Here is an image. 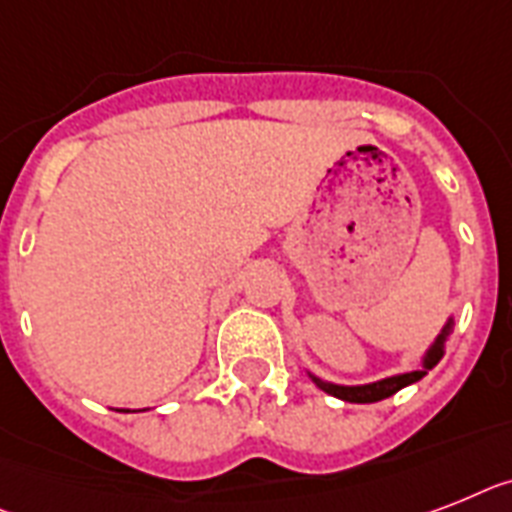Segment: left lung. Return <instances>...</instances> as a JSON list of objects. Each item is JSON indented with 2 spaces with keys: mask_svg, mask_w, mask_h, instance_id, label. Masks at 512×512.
I'll return each instance as SVG.
<instances>
[{
  "mask_svg": "<svg viewBox=\"0 0 512 512\" xmlns=\"http://www.w3.org/2000/svg\"><path fill=\"white\" fill-rule=\"evenodd\" d=\"M450 332H453V319L445 324V329L439 332L437 342H434L432 348H429V353H426L424 369L408 371V374H398V377L382 379V382L361 384V387H340V384L322 382V379H316V377H314V382L319 384L324 392H329V395H335V398H340V400H348V403H377V400H384V398H390V395H395V392L403 390V387H408V384L418 382V379L424 377L426 371L432 369V366H437L439 358L445 356V340L450 337Z\"/></svg>",
  "mask_w": 512,
  "mask_h": 512,
  "instance_id": "8db88e82",
  "label": "left lung"
}]
</instances>
